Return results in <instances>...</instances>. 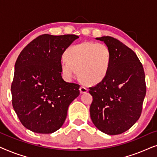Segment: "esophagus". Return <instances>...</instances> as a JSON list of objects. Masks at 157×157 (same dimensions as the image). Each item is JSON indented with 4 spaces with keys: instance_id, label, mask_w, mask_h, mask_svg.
Returning a JSON list of instances; mask_svg holds the SVG:
<instances>
[{
    "instance_id": "esophagus-1",
    "label": "esophagus",
    "mask_w": 157,
    "mask_h": 157,
    "mask_svg": "<svg viewBox=\"0 0 157 157\" xmlns=\"http://www.w3.org/2000/svg\"><path fill=\"white\" fill-rule=\"evenodd\" d=\"M88 91V89L84 86H81L80 87V92L81 94H85Z\"/></svg>"
}]
</instances>
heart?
Segmentation results:
<instances>
[{
    "mask_svg": "<svg viewBox=\"0 0 157 157\" xmlns=\"http://www.w3.org/2000/svg\"><path fill=\"white\" fill-rule=\"evenodd\" d=\"M61 62L64 78L71 81L79 76L89 84H96L108 74L111 63L110 49L101 43L86 41L68 48Z\"/></svg>",
    "mask_w": 157,
    "mask_h": 157,
    "instance_id": "1",
    "label": "heart"
}]
</instances>
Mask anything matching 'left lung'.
<instances>
[{
    "label": "left lung",
    "instance_id": "8db88e82",
    "mask_svg": "<svg viewBox=\"0 0 157 157\" xmlns=\"http://www.w3.org/2000/svg\"><path fill=\"white\" fill-rule=\"evenodd\" d=\"M96 39L110 49L111 63L104 80L89 88L93 96L90 116L101 132L120 134L141 116L147 91L144 71L136 53L119 40L111 36Z\"/></svg>",
    "mask_w": 157,
    "mask_h": 157
}]
</instances>
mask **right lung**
Segmentation results:
<instances>
[{
    "label": "right lung",
    "instance_id": "obj_1",
    "mask_svg": "<svg viewBox=\"0 0 157 157\" xmlns=\"http://www.w3.org/2000/svg\"><path fill=\"white\" fill-rule=\"evenodd\" d=\"M78 38L74 34L38 36L23 49L15 64L12 104L21 124L38 134H51L65 121L80 86L62 78L61 56Z\"/></svg>",
    "mask_w": 157,
    "mask_h": 157
}]
</instances>
